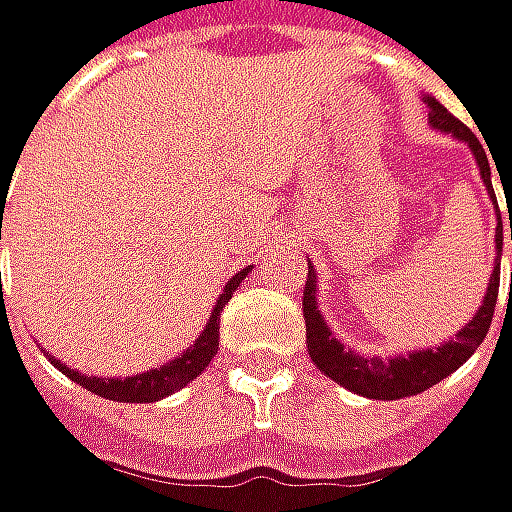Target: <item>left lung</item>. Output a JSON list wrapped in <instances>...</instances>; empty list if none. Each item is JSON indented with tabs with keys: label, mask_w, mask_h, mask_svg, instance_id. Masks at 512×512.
Segmentation results:
<instances>
[{
	"label": "left lung",
	"mask_w": 512,
	"mask_h": 512,
	"mask_svg": "<svg viewBox=\"0 0 512 512\" xmlns=\"http://www.w3.org/2000/svg\"><path fill=\"white\" fill-rule=\"evenodd\" d=\"M429 104V119L438 131L453 134L456 140L468 143V149L477 158L483 185L495 203L498 212V227H495V251L501 254L504 248V236L510 230L512 239V212L510 227L501 224V209H498V197L492 188V170H489V158L486 149L480 146V140L474 137V131L459 122L441 101H435L432 95H426ZM498 285H501V267L495 264L492 276H489V288L483 297V306L477 309V315L456 333V339L438 345V348H426V351H411V354H396V357H360L357 351L345 348L333 330L327 327L324 315L318 312V285H315V270L309 264V279H306V291H303V318H306V345L312 354V363L336 384L348 387L357 396L366 399H381V402H393V399H405V396H417L435 384H441L447 375H453L486 339L489 327H492V315H495V303H498ZM510 297H512V276H510Z\"/></svg>",
	"instance_id": "8db88e82"
}]
</instances>
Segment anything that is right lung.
<instances>
[{
  "label": "right lung",
  "instance_id": "add662e5",
  "mask_svg": "<svg viewBox=\"0 0 512 512\" xmlns=\"http://www.w3.org/2000/svg\"><path fill=\"white\" fill-rule=\"evenodd\" d=\"M5 194V191H2ZM0 236H2V209H0ZM251 273V267L239 270L227 285H224V294L215 300V309L209 315V324L206 330L194 339V345L188 351H182L179 357H173L170 363H164L161 369H149L143 375H134V378H89V375H80L68 366H62L59 360H50L59 372H65L71 381H77L80 387H86L89 393L101 396V399H113V402H158L176 390H182L185 384H191L206 366L209 360L218 354V321H221V309L230 303L233 291L239 288V282Z\"/></svg>",
  "mask_w": 512,
  "mask_h": 512
}]
</instances>
